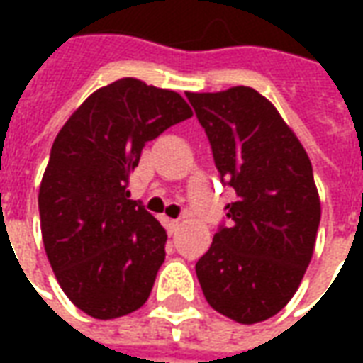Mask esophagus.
Segmentation results:
<instances>
[{
  "label": "esophagus",
  "mask_w": 363,
  "mask_h": 363,
  "mask_svg": "<svg viewBox=\"0 0 363 363\" xmlns=\"http://www.w3.org/2000/svg\"><path fill=\"white\" fill-rule=\"evenodd\" d=\"M161 221H163V225H165L167 231H169L171 235H173L174 231H177V228L181 225V221H179V220H171V218H167V216H163V218H161Z\"/></svg>",
  "instance_id": "34e87169"
}]
</instances>
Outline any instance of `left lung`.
Instances as JSON below:
<instances>
[{
  "instance_id": "1",
  "label": "left lung",
  "mask_w": 363,
  "mask_h": 363,
  "mask_svg": "<svg viewBox=\"0 0 363 363\" xmlns=\"http://www.w3.org/2000/svg\"><path fill=\"white\" fill-rule=\"evenodd\" d=\"M221 179L235 189L221 228L196 262L212 309L241 325L281 311L311 262L320 200L307 151L267 96L251 87L186 93Z\"/></svg>"
}]
</instances>
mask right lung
I'll use <instances>...</instances> for the list:
<instances>
[{
  "label": "right lung",
  "mask_w": 363,
  "mask_h": 363,
  "mask_svg": "<svg viewBox=\"0 0 363 363\" xmlns=\"http://www.w3.org/2000/svg\"><path fill=\"white\" fill-rule=\"evenodd\" d=\"M192 116L179 93L122 77L91 93L54 140L38 190L46 257L69 301L93 319L140 309L167 233L130 200L145 142Z\"/></svg>",
  "instance_id": "obj_1"
}]
</instances>
